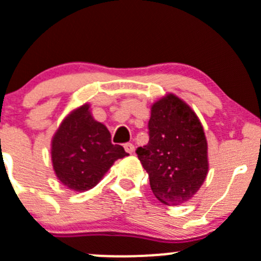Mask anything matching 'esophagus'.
I'll return each mask as SVG.
<instances>
[{
    "mask_svg": "<svg viewBox=\"0 0 261 261\" xmlns=\"http://www.w3.org/2000/svg\"><path fill=\"white\" fill-rule=\"evenodd\" d=\"M123 148H125V150L127 151L128 154H133L134 151H135V146H134V144H131V143L125 144V145H123Z\"/></svg>",
    "mask_w": 261,
    "mask_h": 261,
    "instance_id": "obj_1",
    "label": "esophagus"
}]
</instances>
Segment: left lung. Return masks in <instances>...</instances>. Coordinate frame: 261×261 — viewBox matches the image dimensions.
Returning a JSON list of instances; mask_svg holds the SVG:
<instances>
[{"label": "left lung", "instance_id": "1", "mask_svg": "<svg viewBox=\"0 0 261 261\" xmlns=\"http://www.w3.org/2000/svg\"><path fill=\"white\" fill-rule=\"evenodd\" d=\"M149 143L136 150L153 194L166 205H181L199 191L209 171L208 141L191 107L168 93L150 107Z\"/></svg>", "mask_w": 261, "mask_h": 261}]
</instances>
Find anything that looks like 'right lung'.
<instances>
[{
    "label": "right lung",
    "mask_w": 261,
    "mask_h": 261,
    "mask_svg": "<svg viewBox=\"0 0 261 261\" xmlns=\"http://www.w3.org/2000/svg\"><path fill=\"white\" fill-rule=\"evenodd\" d=\"M128 155L111 143L106 125L94 120L89 103L63 118L50 141L53 171L63 186L72 191L93 189L117 159Z\"/></svg>",
    "instance_id": "right-lung-1"
}]
</instances>
